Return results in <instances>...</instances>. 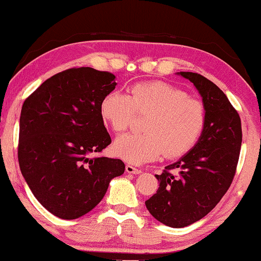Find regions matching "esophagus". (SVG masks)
Segmentation results:
<instances>
[{
    "label": "esophagus",
    "mask_w": 261,
    "mask_h": 261,
    "mask_svg": "<svg viewBox=\"0 0 261 261\" xmlns=\"http://www.w3.org/2000/svg\"><path fill=\"white\" fill-rule=\"evenodd\" d=\"M126 171H127L128 173H133V174L141 173V170L138 169V167H135L134 165H132V164H127V165H126Z\"/></svg>",
    "instance_id": "34e87169"
}]
</instances>
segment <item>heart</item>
Here are the masks:
<instances>
[{"mask_svg": "<svg viewBox=\"0 0 261 261\" xmlns=\"http://www.w3.org/2000/svg\"><path fill=\"white\" fill-rule=\"evenodd\" d=\"M134 113L148 114L142 133H128L114 144L117 156L132 164L169 159L190 151L205 124V108L188 92L165 82L138 83L127 94L112 91L102 98L99 115L115 133L126 130Z\"/></svg>", "mask_w": 261, "mask_h": 261, "instance_id": "heart-1", "label": "heart"}]
</instances>
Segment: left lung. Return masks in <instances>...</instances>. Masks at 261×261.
<instances>
[{"mask_svg": "<svg viewBox=\"0 0 261 261\" xmlns=\"http://www.w3.org/2000/svg\"><path fill=\"white\" fill-rule=\"evenodd\" d=\"M180 76L202 96L204 129L191 151L155 174L159 188L145 202L154 219L172 228L187 227L215 208L233 181L242 141L240 116L224 92L199 73Z\"/></svg>", "mask_w": 261, "mask_h": 261, "instance_id": "left-lung-1", "label": "left lung"}]
</instances>
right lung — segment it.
<instances>
[{
    "label": "right lung",
    "mask_w": 261,
    "mask_h": 261,
    "mask_svg": "<svg viewBox=\"0 0 261 261\" xmlns=\"http://www.w3.org/2000/svg\"><path fill=\"white\" fill-rule=\"evenodd\" d=\"M115 76L92 67H72L45 81L24 99L17 158L35 198L53 215L74 220L105 197L124 163L90 158L110 142L99 105L115 89Z\"/></svg>",
    "instance_id": "1"
}]
</instances>
